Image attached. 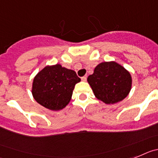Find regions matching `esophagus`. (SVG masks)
I'll return each mask as SVG.
<instances>
[{
  "label": "esophagus",
  "instance_id": "1",
  "mask_svg": "<svg viewBox=\"0 0 158 158\" xmlns=\"http://www.w3.org/2000/svg\"><path fill=\"white\" fill-rule=\"evenodd\" d=\"M81 79H82V81H87V76H83V77L81 78Z\"/></svg>",
  "mask_w": 158,
  "mask_h": 158
}]
</instances>
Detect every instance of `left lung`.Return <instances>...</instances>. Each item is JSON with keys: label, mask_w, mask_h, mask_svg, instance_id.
Returning a JSON list of instances; mask_svg holds the SVG:
<instances>
[{"label": "left lung", "mask_w": 158, "mask_h": 158, "mask_svg": "<svg viewBox=\"0 0 158 158\" xmlns=\"http://www.w3.org/2000/svg\"><path fill=\"white\" fill-rule=\"evenodd\" d=\"M87 81L98 99L114 104L124 99L131 89V75L115 62H104L94 68Z\"/></svg>", "instance_id": "1"}]
</instances>
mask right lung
Returning a JSON list of instances; mask_svg holds the SVG:
<instances>
[{
  "instance_id": "add662e5",
  "label": "right lung",
  "mask_w": 158,
  "mask_h": 158,
  "mask_svg": "<svg viewBox=\"0 0 158 158\" xmlns=\"http://www.w3.org/2000/svg\"><path fill=\"white\" fill-rule=\"evenodd\" d=\"M80 80L73 70L60 64L48 66L34 78L31 92L38 103L59 110L69 103L75 84Z\"/></svg>"
}]
</instances>
